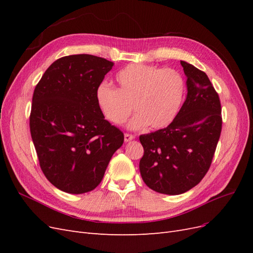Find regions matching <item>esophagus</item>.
I'll list each match as a JSON object with an SVG mask.
<instances>
[{
  "instance_id": "1",
  "label": "esophagus",
  "mask_w": 253,
  "mask_h": 253,
  "mask_svg": "<svg viewBox=\"0 0 253 253\" xmlns=\"http://www.w3.org/2000/svg\"><path fill=\"white\" fill-rule=\"evenodd\" d=\"M134 138H135V136H134V135H131V134H125V141H126V142L131 141V140H133Z\"/></svg>"
}]
</instances>
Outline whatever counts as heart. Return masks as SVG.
Wrapping results in <instances>:
<instances>
[{
	"label": "heart",
	"mask_w": 253,
	"mask_h": 253,
	"mask_svg": "<svg viewBox=\"0 0 253 253\" xmlns=\"http://www.w3.org/2000/svg\"><path fill=\"white\" fill-rule=\"evenodd\" d=\"M117 89L108 83L99 84L96 90L98 108L113 125H121L132 112L137 113L127 127L138 129L151 126L160 128L176 117L185 94L181 75L170 68L129 64L116 77Z\"/></svg>",
	"instance_id": "b5f03b06"
}]
</instances>
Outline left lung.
I'll use <instances>...</instances> for the list:
<instances>
[{
  "mask_svg": "<svg viewBox=\"0 0 253 253\" xmlns=\"http://www.w3.org/2000/svg\"><path fill=\"white\" fill-rule=\"evenodd\" d=\"M187 97L171 124L141 135V177L158 193L178 195L192 189L208 172L221 132L218 95L206 73L180 61Z\"/></svg>",
  "mask_w": 253,
  "mask_h": 253,
  "instance_id": "8db88e82",
  "label": "left lung"
}]
</instances>
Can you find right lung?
I'll use <instances>...</instances> for the list:
<instances>
[{"mask_svg":"<svg viewBox=\"0 0 253 253\" xmlns=\"http://www.w3.org/2000/svg\"><path fill=\"white\" fill-rule=\"evenodd\" d=\"M113 66L100 57L66 56L47 68L35 88L30 134L44 175L63 192L94 190L124 143V133L105 120L96 100Z\"/></svg>","mask_w":253,"mask_h":253,"instance_id":"right-lung-1","label":"right lung"}]
</instances>
